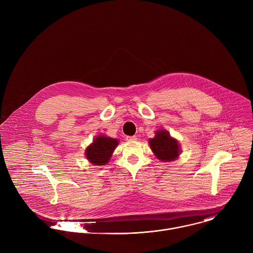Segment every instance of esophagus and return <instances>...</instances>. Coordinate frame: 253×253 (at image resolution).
<instances>
[{
  "label": "esophagus",
  "mask_w": 253,
  "mask_h": 253,
  "mask_svg": "<svg viewBox=\"0 0 253 253\" xmlns=\"http://www.w3.org/2000/svg\"><path fill=\"white\" fill-rule=\"evenodd\" d=\"M126 140L129 141V142H131V141H136V140H137V137H136V136H127V137H126Z\"/></svg>",
  "instance_id": "1"
}]
</instances>
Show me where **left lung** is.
Returning <instances> with one entry per match:
<instances>
[{"label": "left lung", "mask_w": 253, "mask_h": 253, "mask_svg": "<svg viewBox=\"0 0 253 253\" xmlns=\"http://www.w3.org/2000/svg\"><path fill=\"white\" fill-rule=\"evenodd\" d=\"M155 134L149 143L156 157L162 161L175 160L180 153L178 142L172 139L167 131L158 130Z\"/></svg>", "instance_id": "obj_1"}]
</instances>
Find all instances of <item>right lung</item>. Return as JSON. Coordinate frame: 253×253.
<instances>
[{
  "mask_svg": "<svg viewBox=\"0 0 253 253\" xmlns=\"http://www.w3.org/2000/svg\"><path fill=\"white\" fill-rule=\"evenodd\" d=\"M118 145V141L105 136H99L86 150L88 160L95 165H104Z\"/></svg>",
  "mask_w": 253,
  "mask_h": 253,
  "instance_id": "1",
  "label": "right lung"
}]
</instances>
